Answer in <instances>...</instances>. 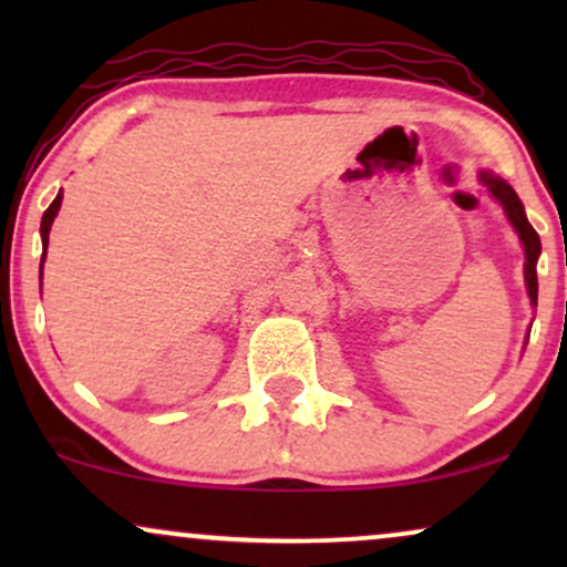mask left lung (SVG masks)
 I'll return each mask as SVG.
<instances>
[{
    "instance_id": "1",
    "label": "left lung",
    "mask_w": 567,
    "mask_h": 567,
    "mask_svg": "<svg viewBox=\"0 0 567 567\" xmlns=\"http://www.w3.org/2000/svg\"><path fill=\"white\" fill-rule=\"evenodd\" d=\"M480 178H483V184L491 188L493 197H496L501 205H504L506 216H509L512 226L517 229L519 239H523V245H525V282H528L530 301L536 303L538 301L536 261H538V252H542V239H538L536 229H533V226L528 224V218H525V210H523V202H519L517 194H514V188L506 184V181L496 178L493 173H480Z\"/></svg>"
}]
</instances>
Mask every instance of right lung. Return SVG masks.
I'll use <instances>...</instances> for the list:
<instances>
[{
    "mask_svg": "<svg viewBox=\"0 0 567 567\" xmlns=\"http://www.w3.org/2000/svg\"><path fill=\"white\" fill-rule=\"evenodd\" d=\"M61 194H58V197L53 199V205H50L48 207V210H44V216H42V229H39V231H42V245L44 247H48V237H50V226H53V218L58 216V207H61ZM42 261H44V256H42Z\"/></svg>",
    "mask_w": 567,
    "mask_h": 567,
    "instance_id": "1",
    "label": "right lung"
}]
</instances>
